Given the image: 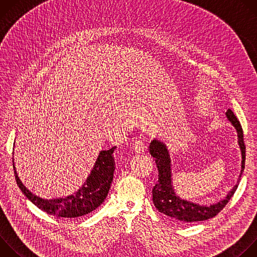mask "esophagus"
<instances>
[{
    "instance_id": "esophagus-1",
    "label": "esophagus",
    "mask_w": 257,
    "mask_h": 257,
    "mask_svg": "<svg viewBox=\"0 0 257 257\" xmlns=\"http://www.w3.org/2000/svg\"><path fill=\"white\" fill-rule=\"evenodd\" d=\"M133 149H134L135 154L141 155V154L144 153V151H145V149H146V146H145V144H144V142H143L142 140H138V141H136V142L134 143Z\"/></svg>"
}]
</instances>
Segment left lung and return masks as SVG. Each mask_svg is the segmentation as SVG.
Segmentation results:
<instances>
[{
    "mask_svg": "<svg viewBox=\"0 0 257 257\" xmlns=\"http://www.w3.org/2000/svg\"><path fill=\"white\" fill-rule=\"evenodd\" d=\"M226 116L228 120L232 123L237 131L238 143L242 155V165H241V174L245 168V144L243 138V130L240 122L234 115V113L229 108ZM150 154L155 159L158 171H159V180L156 186L153 189V200L157 209L176 219L181 223H194L205 221V219L215 216L221 211L226 204L229 202L231 197L234 195L235 191L238 188V183L233 187V189L228 193L225 199L218 201L217 203L210 204L209 206L200 205L193 203L191 201L182 199L176 194L172 185V171H171V159L167 145L158 139H154L150 145Z\"/></svg>",
    "mask_w": 257,
    "mask_h": 257,
    "instance_id": "left-lung-1",
    "label": "left lung"
}]
</instances>
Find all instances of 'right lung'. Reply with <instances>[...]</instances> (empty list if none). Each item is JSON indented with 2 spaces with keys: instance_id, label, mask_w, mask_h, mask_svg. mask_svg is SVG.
I'll return each mask as SVG.
<instances>
[{
  "instance_id": "obj_1",
  "label": "right lung",
  "mask_w": 257,
  "mask_h": 257,
  "mask_svg": "<svg viewBox=\"0 0 257 257\" xmlns=\"http://www.w3.org/2000/svg\"><path fill=\"white\" fill-rule=\"evenodd\" d=\"M115 149L116 146L108 151H101L99 153L89 177H87L83 186L74 195L50 200L36 196L23 185L13 164L17 185L34 205L47 213L57 217L79 218L97 208L107 196L115 171L113 157Z\"/></svg>"
}]
</instances>
